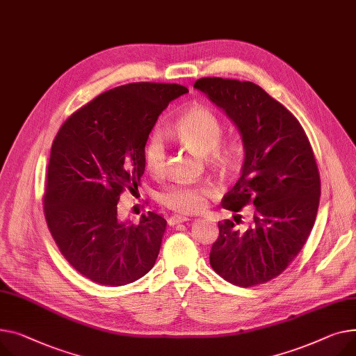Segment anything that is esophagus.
<instances>
[{
    "label": "esophagus",
    "mask_w": 356,
    "mask_h": 356,
    "mask_svg": "<svg viewBox=\"0 0 356 356\" xmlns=\"http://www.w3.org/2000/svg\"><path fill=\"white\" fill-rule=\"evenodd\" d=\"M188 220H191V219L186 218V216H179V215H176V216L169 218V219H168V223H169L170 226H176V225H179V223H184V222H188Z\"/></svg>",
    "instance_id": "1"
}]
</instances>
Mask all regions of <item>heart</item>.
Wrapping results in <instances>:
<instances>
[{
    "label": "heart",
    "mask_w": 356,
    "mask_h": 356,
    "mask_svg": "<svg viewBox=\"0 0 356 356\" xmlns=\"http://www.w3.org/2000/svg\"><path fill=\"white\" fill-rule=\"evenodd\" d=\"M170 134L183 146L195 153L204 156L206 161L220 172H229L236 160V153L232 147L219 146L223 136V129L218 117L202 106H193L184 110L172 124ZM164 140L160 133L153 131L143 149V163L146 170L160 177L165 170ZM211 188L207 184L177 183L165 188L159 195V202L177 213H192L204 207Z\"/></svg>",
    "instance_id": "obj_1"
}]
</instances>
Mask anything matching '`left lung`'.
Instances as JSON below:
<instances>
[{
  "mask_svg": "<svg viewBox=\"0 0 356 356\" xmlns=\"http://www.w3.org/2000/svg\"><path fill=\"white\" fill-rule=\"evenodd\" d=\"M195 88L226 113L242 137V175L222 207L254 206L243 233L230 220L219 223L210 265L233 285L266 283L289 266L316 219L321 179L311 143L296 117L254 83L206 77Z\"/></svg>",
  "mask_w": 356,
  "mask_h": 356,
  "instance_id": "1",
  "label": "left lung"
}]
</instances>
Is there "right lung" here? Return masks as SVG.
Returning a JSON list of instances; mask_svg holds the SVG:
<instances>
[{
	"instance_id": "obj_1",
	"label": "right lung",
	"mask_w": 356,
	"mask_h": 356,
	"mask_svg": "<svg viewBox=\"0 0 356 356\" xmlns=\"http://www.w3.org/2000/svg\"><path fill=\"white\" fill-rule=\"evenodd\" d=\"M188 90L131 83L111 88L71 114L58 130L44 192L45 220L83 276L123 286L156 264L168 222L154 211L123 222L117 203L145 173L143 149L161 111Z\"/></svg>"
}]
</instances>
